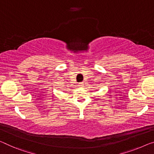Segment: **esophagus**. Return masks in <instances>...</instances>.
<instances>
[{
	"mask_svg": "<svg viewBox=\"0 0 154 154\" xmlns=\"http://www.w3.org/2000/svg\"><path fill=\"white\" fill-rule=\"evenodd\" d=\"M79 87H83L84 86V83L83 82H79Z\"/></svg>",
	"mask_w": 154,
	"mask_h": 154,
	"instance_id": "34e87169",
	"label": "esophagus"
}]
</instances>
